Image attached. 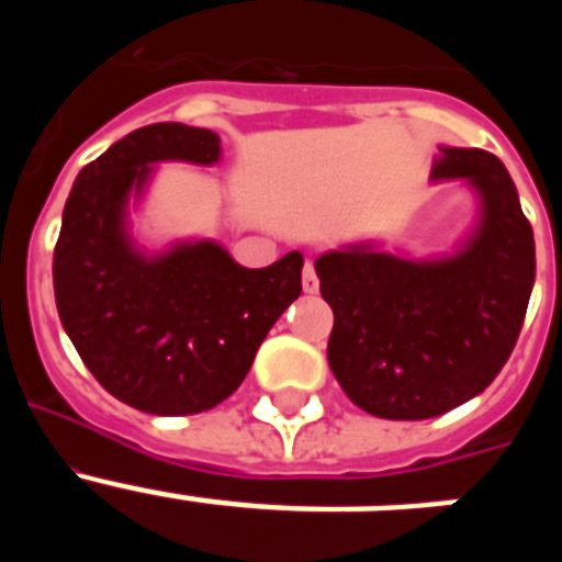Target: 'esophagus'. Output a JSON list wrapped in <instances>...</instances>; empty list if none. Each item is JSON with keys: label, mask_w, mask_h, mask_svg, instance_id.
<instances>
[{"label": "esophagus", "mask_w": 562, "mask_h": 562, "mask_svg": "<svg viewBox=\"0 0 562 562\" xmlns=\"http://www.w3.org/2000/svg\"><path fill=\"white\" fill-rule=\"evenodd\" d=\"M317 286H321V281H317V272H315V265L312 261H306L304 265V292H317Z\"/></svg>", "instance_id": "1"}]
</instances>
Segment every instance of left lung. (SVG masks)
<instances>
[{
	"label": "left lung",
	"instance_id": "1",
	"mask_svg": "<svg viewBox=\"0 0 562 562\" xmlns=\"http://www.w3.org/2000/svg\"><path fill=\"white\" fill-rule=\"evenodd\" d=\"M434 180H467L481 222L436 261L331 250L315 261L335 312L329 366L357 408L380 419H430L473 400L504 369L535 284V236L495 154L441 148Z\"/></svg>",
	"mask_w": 562,
	"mask_h": 562
}]
</instances>
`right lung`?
Returning <instances> with one entry per match:
<instances>
[{
	"label": "right lung",
	"instance_id": "1",
	"mask_svg": "<svg viewBox=\"0 0 562 562\" xmlns=\"http://www.w3.org/2000/svg\"><path fill=\"white\" fill-rule=\"evenodd\" d=\"M220 151L211 128L151 123L83 166L64 205L53 252L58 317L92 376L146 414L216 408L301 295L297 250L247 270L213 241L154 258L128 241V193L146 188L151 162L213 166Z\"/></svg>",
	"mask_w": 562,
	"mask_h": 562
}]
</instances>
